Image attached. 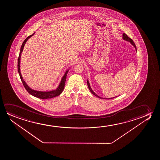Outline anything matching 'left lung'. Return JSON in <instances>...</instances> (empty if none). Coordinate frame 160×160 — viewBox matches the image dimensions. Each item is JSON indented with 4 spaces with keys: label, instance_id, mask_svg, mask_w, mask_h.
<instances>
[{
    "label": "left lung",
    "instance_id": "obj_1",
    "mask_svg": "<svg viewBox=\"0 0 160 160\" xmlns=\"http://www.w3.org/2000/svg\"><path fill=\"white\" fill-rule=\"evenodd\" d=\"M122 39H123L124 40H125V41H127V42H128L131 43V44L133 45V46L134 47V48H135V49H136V51L137 52V48H136V45H135V44H134V42L132 40V39H131L130 38L128 37V36H127L125 33H123V34L122 35ZM87 83H88V88H89V90H90V91H91V92L92 93V94H93V95H94L95 96L97 97H98V98H102L103 99V98H102V97H101L100 96H98L97 94L95 93V92L92 90V88H91V86H90V82H89V81H88V80H87ZM116 97H112V98H106V99H112V98H115Z\"/></svg>",
    "mask_w": 160,
    "mask_h": 160
}]
</instances>
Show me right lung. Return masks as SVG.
Masks as SVG:
<instances>
[{
	"label": "right lung",
	"mask_w": 160,
	"mask_h": 160,
	"mask_svg": "<svg viewBox=\"0 0 160 160\" xmlns=\"http://www.w3.org/2000/svg\"><path fill=\"white\" fill-rule=\"evenodd\" d=\"M35 33H33L32 35H29L28 37L26 39L24 40V42L22 43V46L21 48L20 51V55H19V57L18 58V72L19 73L20 75V78L22 81V83L24 86V88L26 89L27 92H28L29 93H30L31 95H32L33 96L35 97L38 98L42 99H45L52 98L58 96L60 94H61L62 92H63L64 88V86H65V82L66 81V78H67V75L68 74V71L69 70V68L67 70H66V72L64 73L63 77L62 78L61 80L59 82V85L58 86L56 90H51V91H37V90H33L32 88H31L29 86L26 82L24 81V80L23 79L22 77V75L21 73V71H20V60H21V54H22V51L24 48V45L27 42V40L32 37Z\"/></svg>",
	"instance_id": "obj_1"
}]
</instances>
